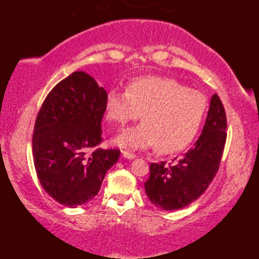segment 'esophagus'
<instances>
[{
	"label": "esophagus",
	"mask_w": 259,
	"mask_h": 259,
	"mask_svg": "<svg viewBox=\"0 0 259 259\" xmlns=\"http://www.w3.org/2000/svg\"><path fill=\"white\" fill-rule=\"evenodd\" d=\"M122 157L126 158V159H134L137 157V154H134L130 151H122Z\"/></svg>",
	"instance_id": "obj_1"
}]
</instances>
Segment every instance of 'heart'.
Wrapping results in <instances>:
<instances>
[{
  "mask_svg": "<svg viewBox=\"0 0 259 259\" xmlns=\"http://www.w3.org/2000/svg\"><path fill=\"white\" fill-rule=\"evenodd\" d=\"M206 107L203 93L165 77H143L128 91L113 88L106 97V118L120 127L144 113V121L119 134L114 143L136 150L158 145L160 153L186 147L196 137Z\"/></svg>",
  "mask_w": 259,
  "mask_h": 259,
  "instance_id": "heart-1",
  "label": "heart"
}]
</instances>
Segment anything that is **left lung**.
I'll use <instances>...</instances> for the list:
<instances>
[{
    "mask_svg": "<svg viewBox=\"0 0 259 259\" xmlns=\"http://www.w3.org/2000/svg\"><path fill=\"white\" fill-rule=\"evenodd\" d=\"M226 114L217 94L211 98L203 132L182 158L152 162L145 192L162 210H179L198 199L217 175L226 141Z\"/></svg>",
    "mask_w": 259,
    "mask_h": 259,
    "instance_id": "left-lung-1",
    "label": "left lung"
}]
</instances>
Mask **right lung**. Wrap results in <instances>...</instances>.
<instances>
[{
  "instance_id": "1",
  "label": "right lung",
  "mask_w": 259,
  "mask_h": 259,
  "mask_svg": "<svg viewBox=\"0 0 259 259\" xmlns=\"http://www.w3.org/2000/svg\"><path fill=\"white\" fill-rule=\"evenodd\" d=\"M107 93L84 72H74L49 92L36 116L33 155L44 190L76 207L93 199L119 150H102Z\"/></svg>"
}]
</instances>
